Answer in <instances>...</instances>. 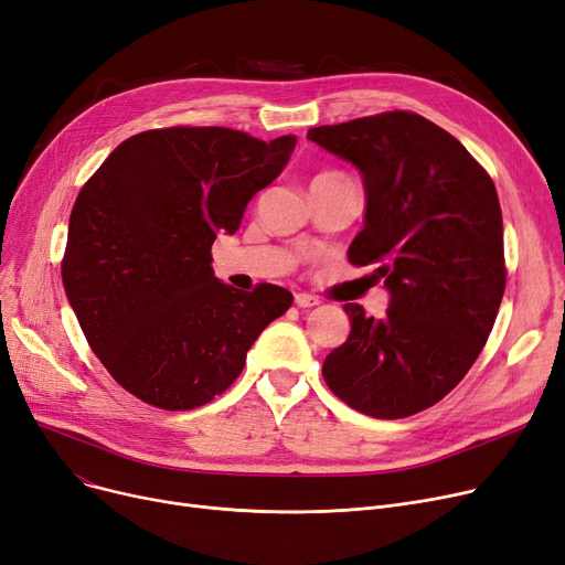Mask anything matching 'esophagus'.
<instances>
[{
    "instance_id": "34e87169",
    "label": "esophagus",
    "mask_w": 565,
    "mask_h": 565,
    "mask_svg": "<svg viewBox=\"0 0 565 565\" xmlns=\"http://www.w3.org/2000/svg\"><path fill=\"white\" fill-rule=\"evenodd\" d=\"M318 302H321V300H318L316 296H311V292H296V305H298L300 309H311V307H316Z\"/></svg>"
}]
</instances>
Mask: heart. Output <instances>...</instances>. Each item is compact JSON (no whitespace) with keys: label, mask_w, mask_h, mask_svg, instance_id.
Returning a JSON list of instances; mask_svg holds the SVG:
<instances>
[{"label":"heart","mask_w":565,"mask_h":565,"mask_svg":"<svg viewBox=\"0 0 565 565\" xmlns=\"http://www.w3.org/2000/svg\"><path fill=\"white\" fill-rule=\"evenodd\" d=\"M330 175H337V173H321V175H316V178H330Z\"/></svg>","instance_id":"heart-1"}]
</instances>
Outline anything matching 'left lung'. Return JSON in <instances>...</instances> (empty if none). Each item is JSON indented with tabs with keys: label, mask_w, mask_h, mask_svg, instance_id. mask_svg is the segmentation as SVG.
<instances>
[{
	"label": "left lung",
	"mask_w": 565,
	"mask_h": 565,
	"mask_svg": "<svg viewBox=\"0 0 565 565\" xmlns=\"http://www.w3.org/2000/svg\"><path fill=\"white\" fill-rule=\"evenodd\" d=\"M309 140L351 161L364 184L353 265H376L383 318L343 305L351 334L323 379L351 408L408 418L466 376L497 321L505 290L503 218L492 178L434 121L392 110L316 127Z\"/></svg>",
	"instance_id": "obj_1"
}]
</instances>
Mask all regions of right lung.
<instances>
[{
    "mask_svg": "<svg viewBox=\"0 0 565 565\" xmlns=\"http://www.w3.org/2000/svg\"><path fill=\"white\" fill-rule=\"evenodd\" d=\"M224 127H170L117 145L68 218L62 281L92 351L134 397L166 411L212 402L292 296L218 281L212 242L239 228L296 150Z\"/></svg>",
    "mask_w": 565,
    "mask_h": 565,
    "instance_id": "right-lung-1",
    "label": "right lung"
}]
</instances>
